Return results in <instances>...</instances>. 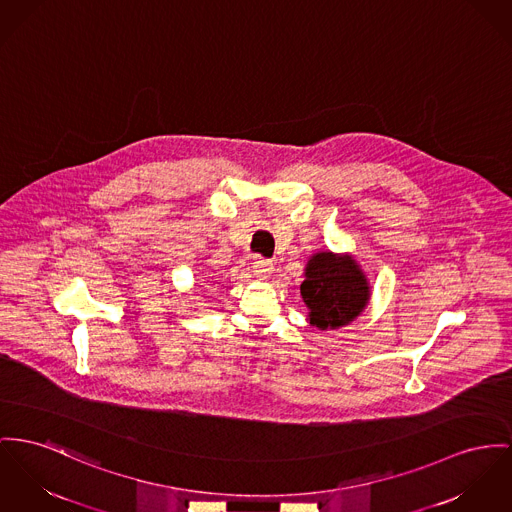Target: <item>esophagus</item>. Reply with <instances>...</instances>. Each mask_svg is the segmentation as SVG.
<instances>
[{
  "label": "esophagus",
  "instance_id": "1",
  "mask_svg": "<svg viewBox=\"0 0 512 512\" xmlns=\"http://www.w3.org/2000/svg\"><path fill=\"white\" fill-rule=\"evenodd\" d=\"M252 270L256 273V277L268 279L273 273L272 260H266V258H262V256H256L254 262H252Z\"/></svg>",
  "mask_w": 512,
  "mask_h": 512
}]
</instances>
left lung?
<instances>
[{
	"label": "left lung",
	"mask_w": 512,
	"mask_h": 512,
	"mask_svg": "<svg viewBox=\"0 0 512 512\" xmlns=\"http://www.w3.org/2000/svg\"><path fill=\"white\" fill-rule=\"evenodd\" d=\"M301 295L312 326L340 328L349 324L369 301V285L351 258L332 252L314 254L307 264Z\"/></svg>",
	"instance_id": "8db88e82"
}]
</instances>
